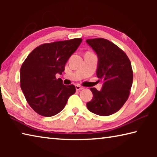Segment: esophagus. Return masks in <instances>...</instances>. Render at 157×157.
Instances as JSON below:
<instances>
[{
  "instance_id": "obj_1",
  "label": "esophagus",
  "mask_w": 157,
  "mask_h": 157,
  "mask_svg": "<svg viewBox=\"0 0 157 157\" xmlns=\"http://www.w3.org/2000/svg\"><path fill=\"white\" fill-rule=\"evenodd\" d=\"M75 89L77 91H79V90L84 89V87L79 86V85H75Z\"/></svg>"
}]
</instances>
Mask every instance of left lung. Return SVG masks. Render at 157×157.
I'll return each mask as SVG.
<instances>
[{"label": "left lung", "mask_w": 157, "mask_h": 157, "mask_svg": "<svg viewBox=\"0 0 157 157\" xmlns=\"http://www.w3.org/2000/svg\"><path fill=\"white\" fill-rule=\"evenodd\" d=\"M86 42L96 53V75L103 82L100 91L90 89L93 98L86 103L87 109L99 116L111 115L128 99L133 82L131 62L123 50L107 39H87Z\"/></svg>", "instance_id": "left-lung-1"}]
</instances>
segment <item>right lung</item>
<instances>
[{"label": "right lung", "mask_w": 157, "mask_h": 157, "mask_svg": "<svg viewBox=\"0 0 157 157\" xmlns=\"http://www.w3.org/2000/svg\"><path fill=\"white\" fill-rule=\"evenodd\" d=\"M82 41L73 39L42 44L30 53L21 66V90L29 105L39 115H56L75 94L74 85H64L55 75H62L66 62Z\"/></svg>", "instance_id": "obj_1"}]
</instances>
